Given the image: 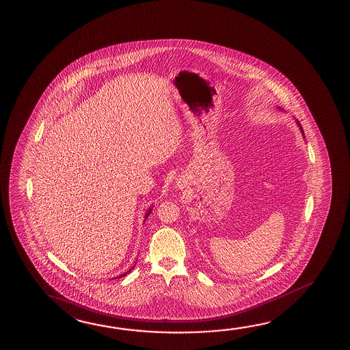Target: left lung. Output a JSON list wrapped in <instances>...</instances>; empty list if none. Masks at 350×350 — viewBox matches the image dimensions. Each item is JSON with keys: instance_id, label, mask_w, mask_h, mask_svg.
Here are the masks:
<instances>
[{"instance_id": "obj_1", "label": "left lung", "mask_w": 350, "mask_h": 350, "mask_svg": "<svg viewBox=\"0 0 350 350\" xmlns=\"http://www.w3.org/2000/svg\"><path fill=\"white\" fill-rule=\"evenodd\" d=\"M298 122V125H299V128H300V130H301V133H303V135H304V131H303V129H301V126H300L299 122Z\"/></svg>"}]
</instances>
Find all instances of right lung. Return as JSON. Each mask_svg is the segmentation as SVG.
<instances>
[{
  "label": "right lung",
  "mask_w": 350,
  "mask_h": 350,
  "mask_svg": "<svg viewBox=\"0 0 350 350\" xmlns=\"http://www.w3.org/2000/svg\"><path fill=\"white\" fill-rule=\"evenodd\" d=\"M150 211H152V209H150V211H147V213H146V219H147V217H148V215H150ZM129 271H130V270H129ZM125 275H126V273H124V275H122V276H120V278H122V276H125Z\"/></svg>",
  "instance_id": "add662e5"
}]
</instances>
